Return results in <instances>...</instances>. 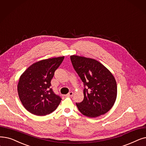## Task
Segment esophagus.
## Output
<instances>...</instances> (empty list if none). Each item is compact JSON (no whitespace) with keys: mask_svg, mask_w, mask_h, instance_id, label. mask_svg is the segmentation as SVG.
<instances>
[{"mask_svg":"<svg viewBox=\"0 0 146 146\" xmlns=\"http://www.w3.org/2000/svg\"><path fill=\"white\" fill-rule=\"evenodd\" d=\"M73 96V92H70L69 93H68L66 95L67 97H72Z\"/></svg>","mask_w":146,"mask_h":146,"instance_id":"1","label":"esophagus"}]
</instances>
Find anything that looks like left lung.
<instances>
[{"mask_svg":"<svg viewBox=\"0 0 146 146\" xmlns=\"http://www.w3.org/2000/svg\"><path fill=\"white\" fill-rule=\"evenodd\" d=\"M70 59L85 86L84 100L76 103L79 110L90 117L109 111L117 97L116 81L112 73L94 59L75 55H71Z\"/></svg>","mask_w":146,"mask_h":146,"instance_id":"left-lung-1","label":"left lung"}]
</instances>
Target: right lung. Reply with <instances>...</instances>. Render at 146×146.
Masks as SVG:
<instances>
[{"mask_svg": "<svg viewBox=\"0 0 146 146\" xmlns=\"http://www.w3.org/2000/svg\"><path fill=\"white\" fill-rule=\"evenodd\" d=\"M64 58L63 56L37 61L21 75L17 86L18 96L30 113L45 116L57 108L61 98L50 88V81Z\"/></svg>", "mask_w": 146, "mask_h": 146, "instance_id": "right-lung-1", "label": "right lung"}]
</instances>
